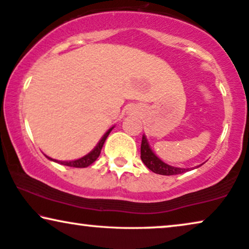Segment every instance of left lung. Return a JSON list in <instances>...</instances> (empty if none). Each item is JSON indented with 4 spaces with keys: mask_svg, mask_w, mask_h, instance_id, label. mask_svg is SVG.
<instances>
[{
    "mask_svg": "<svg viewBox=\"0 0 249 249\" xmlns=\"http://www.w3.org/2000/svg\"><path fill=\"white\" fill-rule=\"evenodd\" d=\"M141 159L145 166H147L149 170L152 171L156 174L177 175V174H181V173H184V172L189 171V168L174 167V166H171V165H167L166 163H164L163 160H160V159H159L157 156L154 154V151L151 150V148L148 143V140H147V138H145V135L142 137Z\"/></svg>",
    "mask_w": 249,
    "mask_h": 249,
    "instance_id": "8db88e82",
    "label": "left lung"
}]
</instances>
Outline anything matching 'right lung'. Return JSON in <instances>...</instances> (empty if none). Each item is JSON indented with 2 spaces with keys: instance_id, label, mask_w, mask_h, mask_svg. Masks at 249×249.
Segmentation results:
<instances>
[{
  "instance_id": "right-lung-1",
  "label": "right lung",
  "mask_w": 249,
  "mask_h": 249,
  "mask_svg": "<svg viewBox=\"0 0 249 249\" xmlns=\"http://www.w3.org/2000/svg\"><path fill=\"white\" fill-rule=\"evenodd\" d=\"M112 128H114V126H112L111 128H109V130L106 132L104 137L101 138V140L99 141V143L95 145V148L92 150L91 152H89L88 155H85L84 157L79 158V159H76V160H71V161H61V160H57V159H52L46 156V158H49L50 160H53L55 161V163H59L61 165H66V166H69V167H78V168H83V167H88L90 166V165L92 163H94L95 160H97V158L100 156V152H101V149L102 147H104V143L106 141V139L108 138L109 133H110Z\"/></svg>"
}]
</instances>
